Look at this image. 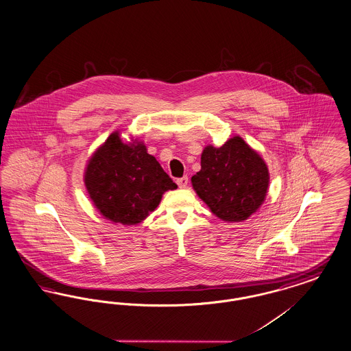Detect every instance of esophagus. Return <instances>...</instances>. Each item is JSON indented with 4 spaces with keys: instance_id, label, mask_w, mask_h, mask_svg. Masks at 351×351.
Here are the masks:
<instances>
[{
    "instance_id": "obj_1",
    "label": "esophagus",
    "mask_w": 351,
    "mask_h": 351,
    "mask_svg": "<svg viewBox=\"0 0 351 351\" xmlns=\"http://www.w3.org/2000/svg\"><path fill=\"white\" fill-rule=\"evenodd\" d=\"M188 176H182L180 179H178L176 182H178V185H179V188H186V185H188Z\"/></svg>"
}]
</instances>
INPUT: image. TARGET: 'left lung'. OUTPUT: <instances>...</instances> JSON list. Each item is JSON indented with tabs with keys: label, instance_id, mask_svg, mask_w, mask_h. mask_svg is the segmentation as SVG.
Wrapping results in <instances>:
<instances>
[{
	"label": "left lung",
	"instance_id": "left-lung-1",
	"mask_svg": "<svg viewBox=\"0 0 351 351\" xmlns=\"http://www.w3.org/2000/svg\"><path fill=\"white\" fill-rule=\"evenodd\" d=\"M193 188L210 210L226 222L247 219L267 196L269 172L261 156L234 137L222 147L206 146Z\"/></svg>",
	"mask_w": 351,
	"mask_h": 351
}]
</instances>
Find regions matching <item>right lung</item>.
I'll return each mask as SVG.
<instances>
[{
	"label": "right lung",
	"mask_w": 351,
	"mask_h": 351,
	"mask_svg": "<svg viewBox=\"0 0 351 351\" xmlns=\"http://www.w3.org/2000/svg\"><path fill=\"white\" fill-rule=\"evenodd\" d=\"M84 184L94 205L107 219L137 225L178 185L143 143L126 145L112 133L90 159Z\"/></svg>",
	"instance_id": "right-lung-1"
}]
</instances>
